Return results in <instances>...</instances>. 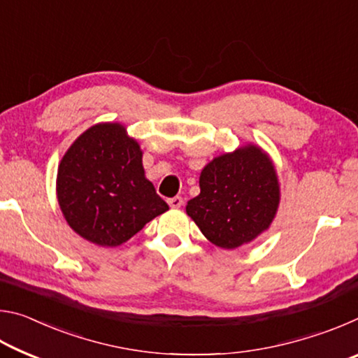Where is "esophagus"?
Returning <instances> with one entry per match:
<instances>
[{
	"label": "esophagus",
	"instance_id": "obj_1",
	"mask_svg": "<svg viewBox=\"0 0 358 358\" xmlns=\"http://www.w3.org/2000/svg\"><path fill=\"white\" fill-rule=\"evenodd\" d=\"M169 205H171L172 208H180L181 205H183V197H180V196H175V197H172V199H169Z\"/></svg>",
	"mask_w": 358,
	"mask_h": 358
}]
</instances>
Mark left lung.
I'll return each mask as SVG.
<instances>
[{
  "mask_svg": "<svg viewBox=\"0 0 358 358\" xmlns=\"http://www.w3.org/2000/svg\"><path fill=\"white\" fill-rule=\"evenodd\" d=\"M199 185L201 194L187 202L186 213L224 250L250 243L268 229L280 203L275 167L254 145L215 157Z\"/></svg>",
  "mask_w": 358,
  "mask_h": 358,
  "instance_id": "obj_1",
  "label": "left lung"
}]
</instances>
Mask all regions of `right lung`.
Wrapping results in <instances>:
<instances>
[{"label": "right lung", "mask_w": 358, "mask_h": 358, "mask_svg": "<svg viewBox=\"0 0 358 358\" xmlns=\"http://www.w3.org/2000/svg\"><path fill=\"white\" fill-rule=\"evenodd\" d=\"M57 192L69 226L99 246H120L169 210L145 178L141 147L118 123L96 124L71 145Z\"/></svg>", "instance_id": "add662e5"}]
</instances>
